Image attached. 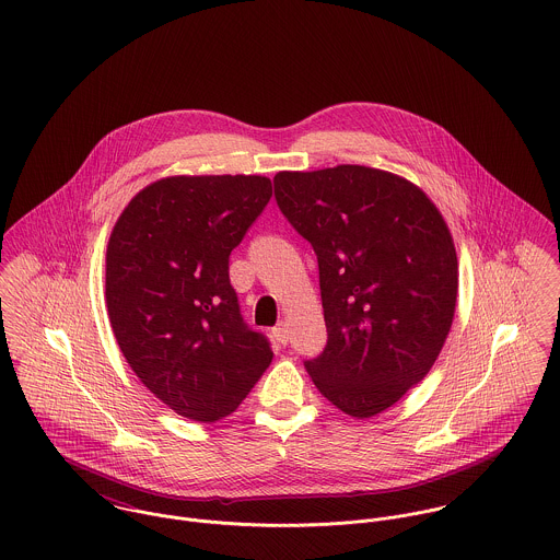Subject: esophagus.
<instances>
[{
	"instance_id": "obj_1",
	"label": "esophagus",
	"mask_w": 560,
	"mask_h": 560,
	"mask_svg": "<svg viewBox=\"0 0 560 560\" xmlns=\"http://www.w3.org/2000/svg\"><path fill=\"white\" fill-rule=\"evenodd\" d=\"M272 335H275V339L279 341V343H288L290 341V328H288V324L285 322H281L279 326H275V330H272Z\"/></svg>"
}]
</instances>
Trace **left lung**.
Returning <instances> with one entry per match:
<instances>
[{
	"instance_id": "left-lung-1",
	"label": "left lung",
	"mask_w": 560,
	"mask_h": 560,
	"mask_svg": "<svg viewBox=\"0 0 560 560\" xmlns=\"http://www.w3.org/2000/svg\"><path fill=\"white\" fill-rule=\"evenodd\" d=\"M275 197L317 255L328 341L307 361L317 390L370 419L421 382L457 303V253L434 201L365 165L279 172Z\"/></svg>"
}]
</instances>
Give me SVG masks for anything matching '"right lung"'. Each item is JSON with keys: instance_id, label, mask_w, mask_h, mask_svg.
Segmentation results:
<instances>
[{"instance_id": "add662e5", "label": "right lung", "mask_w": 560, "mask_h": 560, "mask_svg": "<svg viewBox=\"0 0 560 560\" xmlns=\"http://www.w3.org/2000/svg\"><path fill=\"white\" fill-rule=\"evenodd\" d=\"M270 195L266 176H170L141 188L109 236L116 341L143 386L190 421L232 415L272 361L230 283V253Z\"/></svg>"}]
</instances>
